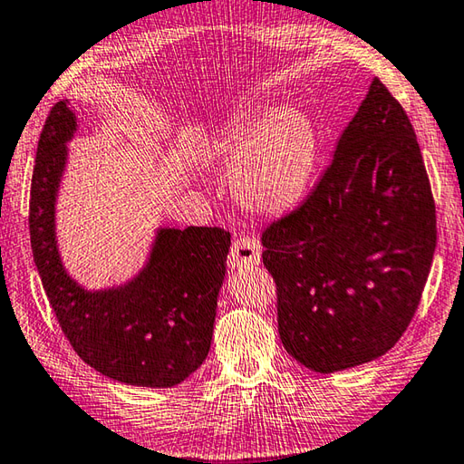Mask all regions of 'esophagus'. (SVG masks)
<instances>
[{
	"instance_id": "obj_1",
	"label": "esophagus",
	"mask_w": 464,
	"mask_h": 464,
	"mask_svg": "<svg viewBox=\"0 0 464 464\" xmlns=\"http://www.w3.org/2000/svg\"><path fill=\"white\" fill-rule=\"evenodd\" d=\"M259 261H261L259 241L251 239V237H239L233 243L227 264H229L231 269H237V267L259 266Z\"/></svg>"
}]
</instances>
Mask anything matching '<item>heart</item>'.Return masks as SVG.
Segmentation results:
<instances>
[{
	"label": "heart",
	"instance_id": "b5f03b06",
	"mask_svg": "<svg viewBox=\"0 0 464 464\" xmlns=\"http://www.w3.org/2000/svg\"><path fill=\"white\" fill-rule=\"evenodd\" d=\"M205 154L233 172L243 207L277 217L306 197L318 162V131L304 109L285 103L225 125Z\"/></svg>",
	"mask_w": 464,
	"mask_h": 464
}]
</instances>
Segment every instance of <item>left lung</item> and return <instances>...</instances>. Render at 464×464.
<instances>
[{
  "mask_svg": "<svg viewBox=\"0 0 464 464\" xmlns=\"http://www.w3.org/2000/svg\"><path fill=\"white\" fill-rule=\"evenodd\" d=\"M284 349L316 373L385 355L422 298L436 208L416 133L379 79L294 213L261 235Z\"/></svg>",
  "mask_w": 464,
  "mask_h": 464,
  "instance_id": "left-lung-1",
  "label": "left lung"
}]
</instances>
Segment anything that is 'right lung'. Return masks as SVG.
I'll return each mask as SVG.
<instances>
[{
    "label": "right lung",
    "instance_id": "obj_1",
    "mask_svg": "<svg viewBox=\"0 0 464 464\" xmlns=\"http://www.w3.org/2000/svg\"><path fill=\"white\" fill-rule=\"evenodd\" d=\"M69 99L50 109L30 190L34 264L77 355L113 382L172 387L203 365L225 280L231 235L218 227H158L144 267L120 285L87 290L66 272L56 198L77 131Z\"/></svg>",
    "mask_w": 464,
    "mask_h": 464
}]
</instances>
